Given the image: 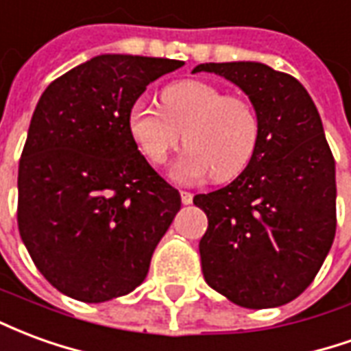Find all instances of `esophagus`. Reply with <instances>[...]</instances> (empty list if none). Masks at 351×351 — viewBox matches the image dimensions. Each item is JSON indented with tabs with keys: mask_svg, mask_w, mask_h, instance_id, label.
Here are the masks:
<instances>
[{
	"mask_svg": "<svg viewBox=\"0 0 351 351\" xmlns=\"http://www.w3.org/2000/svg\"><path fill=\"white\" fill-rule=\"evenodd\" d=\"M180 199H182V205H191L193 195H191L190 191H180Z\"/></svg>",
	"mask_w": 351,
	"mask_h": 351,
	"instance_id": "1",
	"label": "esophagus"
}]
</instances>
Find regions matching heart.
I'll use <instances>...</instances> for the list:
<instances>
[{
  "label": "heart",
  "instance_id": "1",
  "mask_svg": "<svg viewBox=\"0 0 351 351\" xmlns=\"http://www.w3.org/2000/svg\"><path fill=\"white\" fill-rule=\"evenodd\" d=\"M161 108L138 99L128 110V130L152 163H163L180 145L188 150L173 165L178 180L210 175L233 180L250 165L259 145V118L250 101L205 80H178L161 90Z\"/></svg>",
  "mask_w": 351,
  "mask_h": 351
}]
</instances>
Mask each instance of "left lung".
<instances>
[{"instance_id":"8db88e82","label":"left lung","mask_w":351,"mask_h":351,"mask_svg":"<svg viewBox=\"0 0 351 351\" xmlns=\"http://www.w3.org/2000/svg\"><path fill=\"white\" fill-rule=\"evenodd\" d=\"M243 90L259 118L250 165L193 197L208 229L199 243L206 284L244 308H274L312 284L337 229L335 160L301 82L259 62L199 64Z\"/></svg>"}]
</instances>
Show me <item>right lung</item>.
Here are the masks:
<instances>
[{
    "mask_svg": "<svg viewBox=\"0 0 351 351\" xmlns=\"http://www.w3.org/2000/svg\"><path fill=\"white\" fill-rule=\"evenodd\" d=\"M180 60L101 54L50 82L19 165V229L35 267L82 302L131 293L180 210L128 130V110Z\"/></svg>",
    "mask_w": 351,
    "mask_h": 351,
    "instance_id": "1",
    "label": "right lung"
}]
</instances>
